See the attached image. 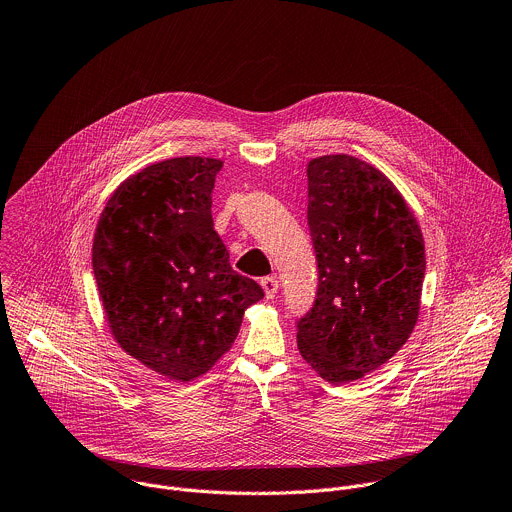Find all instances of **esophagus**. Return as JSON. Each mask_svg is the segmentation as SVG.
Listing matches in <instances>:
<instances>
[{
    "label": "esophagus",
    "mask_w": 512,
    "mask_h": 512,
    "mask_svg": "<svg viewBox=\"0 0 512 512\" xmlns=\"http://www.w3.org/2000/svg\"><path fill=\"white\" fill-rule=\"evenodd\" d=\"M261 287H263V291H265L267 300H271V298H275V294H277L279 281H277V277L269 275V277H263V279H261Z\"/></svg>",
    "instance_id": "1"
}]
</instances>
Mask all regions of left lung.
Instances as JSON below:
<instances>
[{
    "label": "left lung",
    "instance_id": "obj_1",
    "mask_svg": "<svg viewBox=\"0 0 512 512\" xmlns=\"http://www.w3.org/2000/svg\"><path fill=\"white\" fill-rule=\"evenodd\" d=\"M308 227L318 289L296 320L298 346L320 377L342 385L379 369L413 332L423 237L393 182L352 156L308 164Z\"/></svg>",
    "mask_w": 512,
    "mask_h": 512
}]
</instances>
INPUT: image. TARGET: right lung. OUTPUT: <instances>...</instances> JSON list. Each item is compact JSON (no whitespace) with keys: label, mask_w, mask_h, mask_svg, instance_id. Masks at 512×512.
I'll return each instance as SVG.
<instances>
[{"label":"right lung","mask_w":512,"mask_h":512,"mask_svg":"<svg viewBox=\"0 0 512 512\" xmlns=\"http://www.w3.org/2000/svg\"><path fill=\"white\" fill-rule=\"evenodd\" d=\"M221 160L174 158L127 178L109 198L93 241L107 322L125 352L190 381L235 342L243 314L265 294L239 275L212 225Z\"/></svg>","instance_id":"right-lung-1"}]
</instances>
